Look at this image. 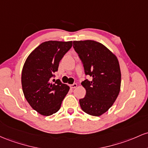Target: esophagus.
Masks as SVG:
<instances>
[{
  "instance_id": "34e87169",
  "label": "esophagus",
  "mask_w": 148,
  "mask_h": 148,
  "mask_svg": "<svg viewBox=\"0 0 148 148\" xmlns=\"http://www.w3.org/2000/svg\"><path fill=\"white\" fill-rule=\"evenodd\" d=\"M77 84H76V83H74V84H71V85H70V87H71V88H72V89H75V88L77 87Z\"/></svg>"
}]
</instances>
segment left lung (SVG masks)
<instances>
[{"mask_svg": "<svg viewBox=\"0 0 148 148\" xmlns=\"http://www.w3.org/2000/svg\"><path fill=\"white\" fill-rule=\"evenodd\" d=\"M73 48L82 60L86 75L92 77L81 84L86 89L79 99L86 113L100 116L113 105L121 87V71L117 57L105 45L94 40L73 41Z\"/></svg>", "mask_w": 148, "mask_h": 148, "instance_id": "8db88e82", "label": "left lung"}]
</instances>
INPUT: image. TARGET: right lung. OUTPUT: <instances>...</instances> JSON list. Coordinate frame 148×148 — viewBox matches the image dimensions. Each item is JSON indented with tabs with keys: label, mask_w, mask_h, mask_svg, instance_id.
Instances as JSON below:
<instances>
[{
	"label": "right lung",
	"mask_w": 148,
	"mask_h": 148,
	"mask_svg": "<svg viewBox=\"0 0 148 148\" xmlns=\"http://www.w3.org/2000/svg\"><path fill=\"white\" fill-rule=\"evenodd\" d=\"M73 41H47L38 46L25 61L21 72L24 97L34 110L44 116L56 113L70 87L52 77Z\"/></svg>",
	"instance_id": "1"
}]
</instances>
